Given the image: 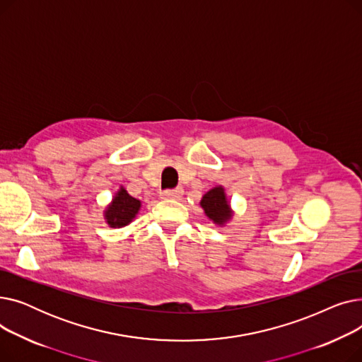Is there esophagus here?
Listing matches in <instances>:
<instances>
[{
  "label": "esophagus",
  "mask_w": 362,
  "mask_h": 362,
  "mask_svg": "<svg viewBox=\"0 0 362 362\" xmlns=\"http://www.w3.org/2000/svg\"><path fill=\"white\" fill-rule=\"evenodd\" d=\"M183 195V189L182 187H175V189H165V191L161 192L163 199H179Z\"/></svg>",
  "instance_id": "esophagus-1"
}]
</instances>
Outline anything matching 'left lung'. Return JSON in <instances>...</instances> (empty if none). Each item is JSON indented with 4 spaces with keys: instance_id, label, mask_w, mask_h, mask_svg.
Instances as JSON below:
<instances>
[{
    "instance_id": "8db88e82",
    "label": "left lung",
    "mask_w": 362,
    "mask_h": 362,
    "mask_svg": "<svg viewBox=\"0 0 362 362\" xmlns=\"http://www.w3.org/2000/svg\"><path fill=\"white\" fill-rule=\"evenodd\" d=\"M201 206L204 208L205 214L218 224H223L232 216L229 204H227L224 195V189L221 186H217L211 189V191H208L201 201Z\"/></svg>"
}]
</instances>
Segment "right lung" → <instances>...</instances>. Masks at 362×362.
<instances>
[{
	"mask_svg": "<svg viewBox=\"0 0 362 362\" xmlns=\"http://www.w3.org/2000/svg\"><path fill=\"white\" fill-rule=\"evenodd\" d=\"M141 208V201L130 197L122 187L107 208L105 218L111 227H123L135 218Z\"/></svg>",
	"mask_w": 362,
	"mask_h": 362,
	"instance_id": "right-lung-1",
	"label": "right lung"
}]
</instances>
